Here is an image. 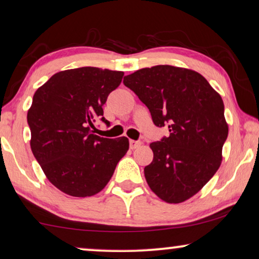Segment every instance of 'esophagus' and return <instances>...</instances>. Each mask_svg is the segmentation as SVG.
Returning a JSON list of instances; mask_svg holds the SVG:
<instances>
[{"mask_svg": "<svg viewBox=\"0 0 259 259\" xmlns=\"http://www.w3.org/2000/svg\"><path fill=\"white\" fill-rule=\"evenodd\" d=\"M142 145L141 141H137V140H130V147L131 149H136L138 147H140Z\"/></svg>", "mask_w": 259, "mask_h": 259, "instance_id": "obj_1", "label": "esophagus"}]
</instances>
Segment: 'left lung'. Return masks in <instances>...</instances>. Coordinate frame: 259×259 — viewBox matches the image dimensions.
Listing matches in <instances>:
<instances>
[{
    "label": "left lung",
    "instance_id": "8db88e82",
    "mask_svg": "<svg viewBox=\"0 0 259 259\" xmlns=\"http://www.w3.org/2000/svg\"><path fill=\"white\" fill-rule=\"evenodd\" d=\"M123 84L148 107L153 122L170 132L149 145L154 157L144 170L149 188L168 203L185 202L222 162L229 131L222 98L202 74L171 65L138 70Z\"/></svg>",
    "mask_w": 259,
    "mask_h": 259
}]
</instances>
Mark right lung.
<instances>
[{"instance_id":"right-lung-1","label":"right lung","mask_w":259,"mask_h":259,"mask_svg":"<svg viewBox=\"0 0 259 259\" xmlns=\"http://www.w3.org/2000/svg\"><path fill=\"white\" fill-rule=\"evenodd\" d=\"M122 71L85 66L55 73L37 89L28 111L30 146L44 174L71 196H92L105 188L117 163L128 151L126 137L93 134L110 93L120 85Z\"/></svg>"}]
</instances>
